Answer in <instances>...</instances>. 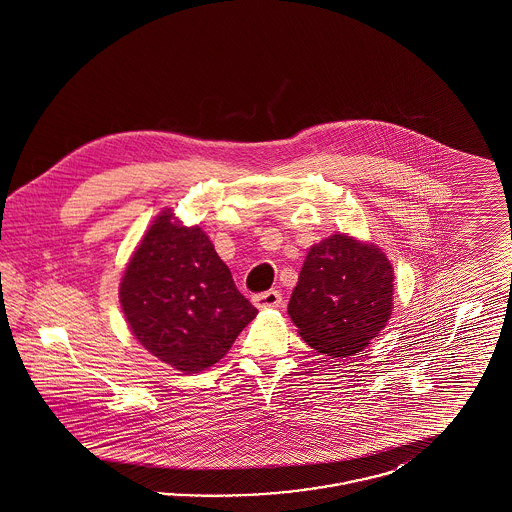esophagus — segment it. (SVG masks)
Returning a JSON list of instances; mask_svg holds the SVG:
<instances>
[{"instance_id": "obj_1", "label": "esophagus", "mask_w": 512, "mask_h": 512, "mask_svg": "<svg viewBox=\"0 0 512 512\" xmlns=\"http://www.w3.org/2000/svg\"><path fill=\"white\" fill-rule=\"evenodd\" d=\"M280 303H282V293L276 292V290L259 293V295L253 297V305L261 311L263 309H276V307H280Z\"/></svg>"}]
</instances>
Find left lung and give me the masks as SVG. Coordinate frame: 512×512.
I'll list each match as a JSON object with an SVG mask.
<instances>
[{"instance_id": "left-lung-1", "label": "left lung", "mask_w": 512, "mask_h": 512, "mask_svg": "<svg viewBox=\"0 0 512 512\" xmlns=\"http://www.w3.org/2000/svg\"><path fill=\"white\" fill-rule=\"evenodd\" d=\"M393 280L390 259L378 245L336 232L309 249L288 315L318 353L353 357L388 326Z\"/></svg>"}]
</instances>
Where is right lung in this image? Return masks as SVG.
<instances>
[{
  "mask_svg": "<svg viewBox=\"0 0 512 512\" xmlns=\"http://www.w3.org/2000/svg\"><path fill=\"white\" fill-rule=\"evenodd\" d=\"M132 336L161 363L194 374L219 363L257 309L201 226L161 211L134 249L119 284Z\"/></svg>",
  "mask_w": 512,
  "mask_h": 512,
  "instance_id": "obj_1",
  "label": "right lung"
}]
</instances>
